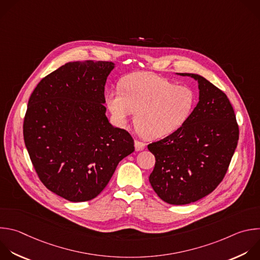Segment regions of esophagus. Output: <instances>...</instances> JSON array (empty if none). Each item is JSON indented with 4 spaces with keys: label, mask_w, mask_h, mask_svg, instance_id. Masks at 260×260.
<instances>
[{
    "label": "esophagus",
    "mask_w": 260,
    "mask_h": 260,
    "mask_svg": "<svg viewBox=\"0 0 260 260\" xmlns=\"http://www.w3.org/2000/svg\"><path fill=\"white\" fill-rule=\"evenodd\" d=\"M145 144L143 142H140V141H135V148H136V151H142L144 148H145Z\"/></svg>",
    "instance_id": "1"
}]
</instances>
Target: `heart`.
I'll return each instance as SVG.
<instances>
[{
  "instance_id": "heart-1",
  "label": "heart",
  "mask_w": 260,
  "mask_h": 260,
  "mask_svg": "<svg viewBox=\"0 0 260 260\" xmlns=\"http://www.w3.org/2000/svg\"><path fill=\"white\" fill-rule=\"evenodd\" d=\"M120 91H110L105 100L117 124L125 126L134 113L140 133L148 140H158L181 128L196 103L193 90L177 85L149 72L126 76Z\"/></svg>"
}]
</instances>
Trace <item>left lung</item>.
Segmentation results:
<instances>
[{
	"label": "left lung",
	"mask_w": 260,
	"mask_h": 260,
	"mask_svg": "<svg viewBox=\"0 0 260 260\" xmlns=\"http://www.w3.org/2000/svg\"><path fill=\"white\" fill-rule=\"evenodd\" d=\"M199 102L177 132L148 145L156 162L149 182L160 199L185 205L210 194L224 178L239 140L236 115L226 95L195 73Z\"/></svg>",
	"instance_id": "1"
}]
</instances>
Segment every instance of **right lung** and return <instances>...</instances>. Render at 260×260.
I'll list each match as a JSON object with an SVG mask.
<instances>
[{
	"label": "right lung",
	"instance_id": "add662e5",
	"mask_svg": "<svg viewBox=\"0 0 260 260\" xmlns=\"http://www.w3.org/2000/svg\"><path fill=\"white\" fill-rule=\"evenodd\" d=\"M115 64L76 61L44 77L32 92L23 137L41 182L56 195L83 202L107 186L134 140L107 116L104 88Z\"/></svg>",
	"mask_w": 260,
	"mask_h": 260
}]
</instances>
